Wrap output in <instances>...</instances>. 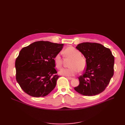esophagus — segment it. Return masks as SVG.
<instances>
[{
  "label": "esophagus",
  "instance_id": "esophagus-1",
  "mask_svg": "<svg viewBox=\"0 0 125 125\" xmlns=\"http://www.w3.org/2000/svg\"><path fill=\"white\" fill-rule=\"evenodd\" d=\"M67 78H68V80H73V78L70 77H67Z\"/></svg>",
  "mask_w": 125,
  "mask_h": 125
}]
</instances>
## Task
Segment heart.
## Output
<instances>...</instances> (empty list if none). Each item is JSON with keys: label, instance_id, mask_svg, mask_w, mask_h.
<instances>
[{"label": "heart", "instance_id": "obj_1", "mask_svg": "<svg viewBox=\"0 0 125 125\" xmlns=\"http://www.w3.org/2000/svg\"><path fill=\"white\" fill-rule=\"evenodd\" d=\"M64 54L67 58L71 59L69 63L70 67L62 68L59 73L62 75L72 76L76 74L79 70L83 71L87 66L86 59L81 56V52L73 47H68L64 50ZM55 66L57 68H60L62 66V58L60 53L57 54L54 58Z\"/></svg>", "mask_w": 125, "mask_h": 125}]
</instances>
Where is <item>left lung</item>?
<instances>
[{
    "mask_svg": "<svg viewBox=\"0 0 125 125\" xmlns=\"http://www.w3.org/2000/svg\"><path fill=\"white\" fill-rule=\"evenodd\" d=\"M76 48L86 59V69L78 77L80 84L74 90L84 96L102 93L114 73L115 58L109 49L100 43L83 42Z\"/></svg>",
    "mask_w": 125,
    "mask_h": 125,
    "instance_id": "left-lung-1",
    "label": "left lung"
}]
</instances>
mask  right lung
<instances>
[{
	"label": "right lung",
	"instance_id": "add662e5",
	"mask_svg": "<svg viewBox=\"0 0 125 125\" xmlns=\"http://www.w3.org/2000/svg\"><path fill=\"white\" fill-rule=\"evenodd\" d=\"M63 47V43L38 41L20 51L15 62L16 80L26 93L44 97L55 88L59 76L54 58Z\"/></svg>",
	"mask_w": 125,
	"mask_h": 125
}]
</instances>
